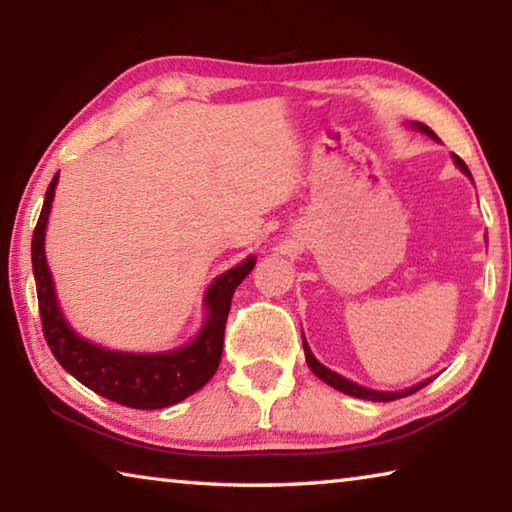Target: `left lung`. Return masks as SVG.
Here are the masks:
<instances>
[{"label": "left lung", "mask_w": 512, "mask_h": 512, "mask_svg": "<svg viewBox=\"0 0 512 512\" xmlns=\"http://www.w3.org/2000/svg\"><path fill=\"white\" fill-rule=\"evenodd\" d=\"M411 126H413V128H418V131H422V133H427L429 137H433V140H438V135L433 133L427 124H418V121H413ZM454 162H456V167L465 173V176H470V178H472V173H470V169H467V164H465L461 158H458V155H454ZM302 348H305L307 366L311 368V372H314V375H316L318 379H323L325 384H329L332 388H336V391H341V393H345V395L359 397V400H370V402H393V400H400V397L413 395L415 391H420V388H424V386H427L429 381H431V379H424V381H420V384H415V386H411V388H406V391H395V393L370 391V388H363V386H359V384H354V381L345 379V377H341V375H336V372H332L329 368H325L323 363H320V361L314 357V354H311L307 341H302Z\"/></svg>", "instance_id": "1"}]
</instances>
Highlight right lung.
Masks as SVG:
<instances>
[{"instance_id": "1", "label": "right lung", "mask_w": 512, "mask_h": 512, "mask_svg": "<svg viewBox=\"0 0 512 512\" xmlns=\"http://www.w3.org/2000/svg\"><path fill=\"white\" fill-rule=\"evenodd\" d=\"M56 185L58 173L47 187L45 203H42L31 241V264L33 275H36L42 332H45L51 352L69 375L106 400L149 411L183 402L185 397L203 388L219 368L232 293L253 271L255 257L250 255L210 284L203 300L207 309L205 323L192 343L158 354L106 350L76 334L58 307L54 280H51L45 257V230Z\"/></svg>"}]
</instances>
